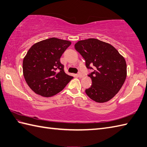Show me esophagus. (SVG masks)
Returning <instances> with one entry per match:
<instances>
[{
  "mask_svg": "<svg viewBox=\"0 0 147 147\" xmlns=\"http://www.w3.org/2000/svg\"><path fill=\"white\" fill-rule=\"evenodd\" d=\"M78 77H80V78H82V77H84V75L83 74H82L81 73H79L78 74V76H77Z\"/></svg>",
  "mask_w": 147,
  "mask_h": 147,
  "instance_id": "obj_1",
  "label": "esophagus"
}]
</instances>
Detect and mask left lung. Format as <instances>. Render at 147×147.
Here are the masks:
<instances>
[{
  "mask_svg": "<svg viewBox=\"0 0 147 147\" xmlns=\"http://www.w3.org/2000/svg\"><path fill=\"white\" fill-rule=\"evenodd\" d=\"M75 49L85 60L88 69L94 66L90 77L92 84L85 93L98 103L109 101L119 92L127 77L124 57L113 46L96 38L78 41Z\"/></svg>",
  "mask_w": 147,
  "mask_h": 147,
  "instance_id": "obj_1",
  "label": "left lung"
}]
</instances>
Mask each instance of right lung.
Masks as SVG:
<instances>
[{
  "label": "right lung",
  "mask_w": 147,
  "mask_h": 147,
  "mask_svg": "<svg viewBox=\"0 0 147 147\" xmlns=\"http://www.w3.org/2000/svg\"><path fill=\"white\" fill-rule=\"evenodd\" d=\"M71 42L52 37L35 43L23 60V74L32 90L44 97L61 92L73 77L65 73L60 59Z\"/></svg>",
  "instance_id": "add662e5"
}]
</instances>
